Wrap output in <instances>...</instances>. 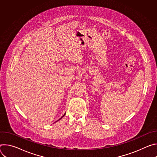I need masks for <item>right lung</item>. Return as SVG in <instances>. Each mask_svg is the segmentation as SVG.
Returning <instances> with one entry per match:
<instances>
[{
    "instance_id": "1",
    "label": "right lung",
    "mask_w": 157,
    "mask_h": 157,
    "mask_svg": "<svg viewBox=\"0 0 157 157\" xmlns=\"http://www.w3.org/2000/svg\"><path fill=\"white\" fill-rule=\"evenodd\" d=\"M64 115H65V114H64V115H63V116H64ZM62 117H61V118H62Z\"/></svg>"
}]
</instances>
